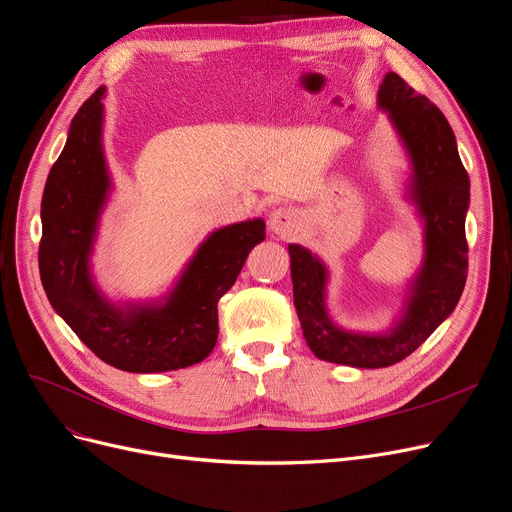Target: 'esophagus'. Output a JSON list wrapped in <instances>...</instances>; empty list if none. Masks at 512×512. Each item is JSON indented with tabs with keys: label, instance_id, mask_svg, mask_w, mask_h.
Wrapping results in <instances>:
<instances>
[{
	"label": "esophagus",
	"instance_id": "obj_1",
	"mask_svg": "<svg viewBox=\"0 0 512 512\" xmlns=\"http://www.w3.org/2000/svg\"><path fill=\"white\" fill-rule=\"evenodd\" d=\"M268 226L274 234L280 238H293L301 232L303 228V215L297 209L291 207H280L270 213L268 217Z\"/></svg>",
	"mask_w": 512,
	"mask_h": 512
}]
</instances>
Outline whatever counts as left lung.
<instances>
[{"instance_id":"8db88e82","label":"left lung","mask_w":512,"mask_h":512,"mask_svg":"<svg viewBox=\"0 0 512 512\" xmlns=\"http://www.w3.org/2000/svg\"><path fill=\"white\" fill-rule=\"evenodd\" d=\"M376 106L387 115L410 163L404 198L422 226V261L408 280L389 328L351 330L328 311L330 270L303 244H288L297 316L316 358L351 368H385L425 343L460 301L466 282L464 221L471 182L458 157L456 136L441 110L389 71Z\"/></svg>"}]
</instances>
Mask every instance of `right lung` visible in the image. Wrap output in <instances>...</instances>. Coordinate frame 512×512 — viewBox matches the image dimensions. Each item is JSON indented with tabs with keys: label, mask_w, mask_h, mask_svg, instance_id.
I'll use <instances>...</instances> for the list:
<instances>
[{
	"label": "right lung",
	"mask_w": 512,
	"mask_h": 512,
	"mask_svg": "<svg viewBox=\"0 0 512 512\" xmlns=\"http://www.w3.org/2000/svg\"><path fill=\"white\" fill-rule=\"evenodd\" d=\"M100 87L75 115L41 198L39 274L56 314L98 358L125 372L152 374L203 362L217 343V301L236 282L265 221L213 230L154 299L113 301L94 276L102 213L113 194L104 154Z\"/></svg>",
	"instance_id": "right-lung-1"
}]
</instances>
